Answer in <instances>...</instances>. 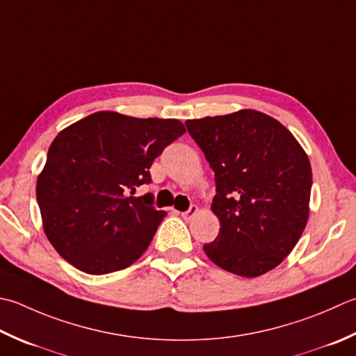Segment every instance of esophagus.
<instances>
[{
    "label": "esophagus",
    "mask_w": 356,
    "mask_h": 356,
    "mask_svg": "<svg viewBox=\"0 0 356 356\" xmlns=\"http://www.w3.org/2000/svg\"><path fill=\"white\" fill-rule=\"evenodd\" d=\"M199 210H197V207L196 205H191L190 208H188L186 211H184V213H180V216H182V218L185 219V220H190L194 214H196Z\"/></svg>",
    "instance_id": "34e87169"
}]
</instances>
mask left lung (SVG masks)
<instances>
[{"mask_svg":"<svg viewBox=\"0 0 356 356\" xmlns=\"http://www.w3.org/2000/svg\"><path fill=\"white\" fill-rule=\"evenodd\" d=\"M185 124L214 171L211 210L220 229L204 245L207 256L238 276L256 277L273 270L295 248L307 224V154L287 128L253 109Z\"/></svg>","mask_w":356,"mask_h":356,"instance_id":"left-lung-1","label":"left lung"}]
</instances>
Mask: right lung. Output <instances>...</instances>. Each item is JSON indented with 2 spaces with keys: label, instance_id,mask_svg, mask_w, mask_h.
Here are the masks:
<instances>
[{
  "label": "right lung",
  "instance_id": "1",
  "mask_svg": "<svg viewBox=\"0 0 356 356\" xmlns=\"http://www.w3.org/2000/svg\"><path fill=\"white\" fill-rule=\"evenodd\" d=\"M176 118L90 114L55 137L37 180V200L49 242L88 275L123 270L140 257L165 211L154 196L134 197L151 184L149 168L182 136Z\"/></svg>",
  "mask_w": 356,
  "mask_h": 356
}]
</instances>
